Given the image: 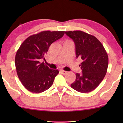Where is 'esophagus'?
<instances>
[{
	"label": "esophagus",
	"instance_id": "34e87169",
	"mask_svg": "<svg viewBox=\"0 0 123 123\" xmlns=\"http://www.w3.org/2000/svg\"><path fill=\"white\" fill-rule=\"evenodd\" d=\"M60 72H61V73L63 74H65L67 73V71H65V70H60Z\"/></svg>",
	"mask_w": 123,
	"mask_h": 123
}]
</instances>
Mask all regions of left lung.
Segmentation results:
<instances>
[{"mask_svg":"<svg viewBox=\"0 0 123 123\" xmlns=\"http://www.w3.org/2000/svg\"><path fill=\"white\" fill-rule=\"evenodd\" d=\"M65 33L74 42L76 57L82 60L80 65L82 73L75 74L76 78L70 86L78 92L88 93L98 87L105 77L108 55L101 42L93 35L82 31Z\"/></svg>","mask_w":123,"mask_h":123,"instance_id":"obj_1","label":"left lung"}]
</instances>
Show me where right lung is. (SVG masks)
<instances>
[{
  "instance_id": "1",
  "label": "right lung",
  "mask_w": 123,
  "mask_h": 123,
  "mask_svg": "<svg viewBox=\"0 0 123 123\" xmlns=\"http://www.w3.org/2000/svg\"><path fill=\"white\" fill-rule=\"evenodd\" d=\"M65 31H43L31 35L21 45L16 53L15 65L18 77L29 91L39 93L53 85L58 69H51L41 60L54 42L62 38Z\"/></svg>"
}]
</instances>
